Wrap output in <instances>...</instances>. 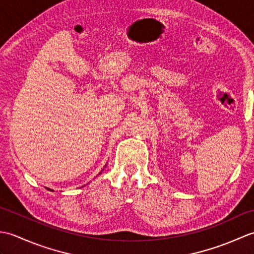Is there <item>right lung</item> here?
<instances>
[{
    "mask_svg": "<svg viewBox=\"0 0 254 254\" xmlns=\"http://www.w3.org/2000/svg\"><path fill=\"white\" fill-rule=\"evenodd\" d=\"M105 167H106V166H105ZM101 171H104V169H102ZM100 174H101V172H99V175H100ZM46 189H47V190H49V191H53V190H51V189H49V188H46Z\"/></svg>",
    "mask_w": 254,
    "mask_h": 254,
    "instance_id": "1",
    "label": "right lung"
}]
</instances>
